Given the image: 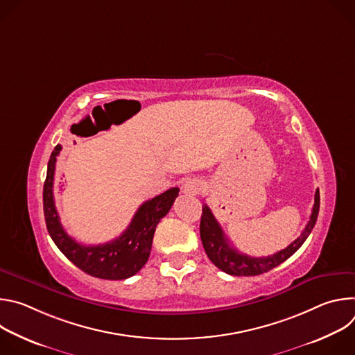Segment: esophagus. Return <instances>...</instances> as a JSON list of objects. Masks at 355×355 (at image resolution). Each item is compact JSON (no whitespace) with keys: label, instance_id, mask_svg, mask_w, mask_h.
I'll return each instance as SVG.
<instances>
[{"label":"esophagus","instance_id":"obj_1","mask_svg":"<svg viewBox=\"0 0 355 355\" xmlns=\"http://www.w3.org/2000/svg\"><path fill=\"white\" fill-rule=\"evenodd\" d=\"M204 189H205L204 182L198 178H191L182 184V191L184 193H188V195H199Z\"/></svg>","mask_w":355,"mask_h":355}]
</instances>
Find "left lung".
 <instances>
[{"label": "left lung", "mask_w": 355, "mask_h": 355, "mask_svg": "<svg viewBox=\"0 0 355 355\" xmlns=\"http://www.w3.org/2000/svg\"><path fill=\"white\" fill-rule=\"evenodd\" d=\"M320 208V193L319 189H316L315 193V205L312 209L311 219L303 229L300 236L293 240L286 248L275 252L268 257H250L247 254H241L234 247L229 244V239H226L220 225L215 219L212 211L205 204L202 207V218H200V240L204 244V248L209 260L223 272L229 275L236 277H254L264 274L275 267H278L281 263L288 260L295 251L299 250V247L305 243L308 236L311 234L312 229L315 227V223L318 220Z\"/></svg>", "instance_id": "obj_1"}]
</instances>
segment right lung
<instances>
[{
  "label": "right lung",
  "mask_w": 355,
  "mask_h": 355,
  "mask_svg": "<svg viewBox=\"0 0 355 355\" xmlns=\"http://www.w3.org/2000/svg\"><path fill=\"white\" fill-rule=\"evenodd\" d=\"M60 150L62 146L58 144L50 155L43 185V212L50 237L63 254L88 275L103 279H126L137 274L148 260L156 227L171 209L180 189L170 188L146 200L128 229L115 240L98 245H83L63 229L55 207L53 182Z\"/></svg>",
  "instance_id": "obj_1"
}]
</instances>
